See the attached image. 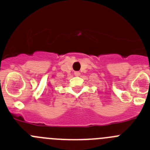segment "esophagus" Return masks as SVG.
<instances>
[{
  "label": "esophagus",
  "mask_w": 150,
  "mask_h": 150,
  "mask_svg": "<svg viewBox=\"0 0 150 150\" xmlns=\"http://www.w3.org/2000/svg\"><path fill=\"white\" fill-rule=\"evenodd\" d=\"M80 75H81V73H80V72H78V71H76V72H75V76H79Z\"/></svg>",
  "instance_id": "34e87169"
}]
</instances>
